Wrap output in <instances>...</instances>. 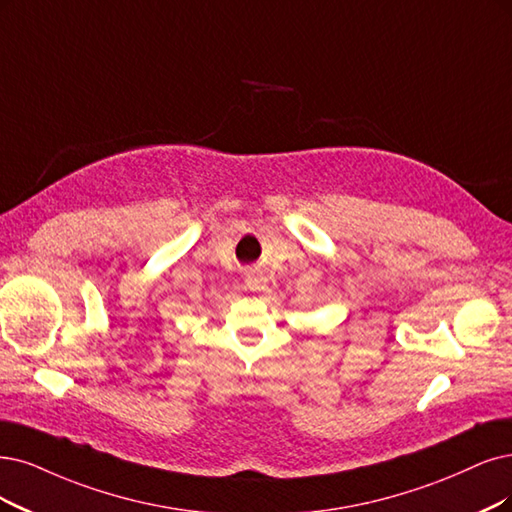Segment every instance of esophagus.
<instances>
[{
  "label": "esophagus",
  "mask_w": 512,
  "mask_h": 512,
  "mask_svg": "<svg viewBox=\"0 0 512 512\" xmlns=\"http://www.w3.org/2000/svg\"><path fill=\"white\" fill-rule=\"evenodd\" d=\"M244 285H246V289L253 291V293L266 291V287H268V278H266V274H263V270H259V268H251L249 272L244 274Z\"/></svg>",
  "instance_id": "34e87169"
}]
</instances>
